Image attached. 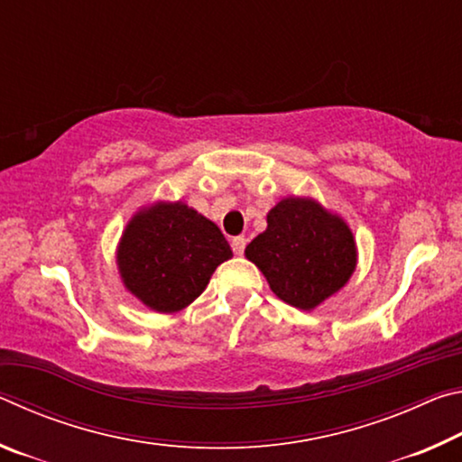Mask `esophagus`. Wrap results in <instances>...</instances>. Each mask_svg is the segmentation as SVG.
Wrapping results in <instances>:
<instances>
[{"label": "esophagus", "instance_id": "esophagus-1", "mask_svg": "<svg viewBox=\"0 0 462 462\" xmlns=\"http://www.w3.org/2000/svg\"><path fill=\"white\" fill-rule=\"evenodd\" d=\"M245 248H246V238L245 236H234L232 238V250H234V254H242L245 253Z\"/></svg>", "mask_w": 462, "mask_h": 462}]
</instances>
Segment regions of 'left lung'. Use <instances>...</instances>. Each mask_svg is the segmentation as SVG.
<instances>
[{"label": "left lung", "instance_id": "8db88e82", "mask_svg": "<svg viewBox=\"0 0 462 462\" xmlns=\"http://www.w3.org/2000/svg\"><path fill=\"white\" fill-rule=\"evenodd\" d=\"M279 300L314 310L346 285L356 245L346 222L310 198H285L267 214V230L245 250Z\"/></svg>", "mask_w": 462, "mask_h": 462}]
</instances>
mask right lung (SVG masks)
Returning <instances> with one entry per match:
<instances>
[{"label": "right lung", "instance_id": "right-lung-1", "mask_svg": "<svg viewBox=\"0 0 462 462\" xmlns=\"http://www.w3.org/2000/svg\"><path fill=\"white\" fill-rule=\"evenodd\" d=\"M232 250L220 228L183 201H159L128 222L118 246L124 285L146 308L173 314L203 293Z\"/></svg>", "mask_w": 462, "mask_h": 462}]
</instances>
